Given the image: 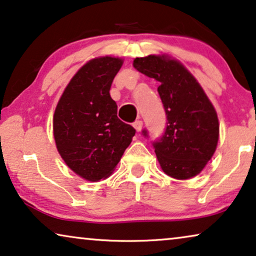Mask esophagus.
<instances>
[{"instance_id": "esophagus-1", "label": "esophagus", "mask_w": 256, "mask_h": 256, "mask_svg": "<svg viewBox=\"0 0 256 256\" xmlns=\"http://www.w3.org/2000/svg\"><path fill=\"white\" fill-rule=\"evenodd\" d=\"M134 128L136 129V132H140L142 130V127H143V122L142 121H136V122H134Z\"/></svg>"}]
</instances>
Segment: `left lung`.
Masks as SVG:
<instances>
[{"instance_id": "1", "label": "left lung", "mask_w": 256, "mask_h": 256, "mask_svg": "<svg viewBox=\"0 0 256 256\" xmlns=\"http://www.w3.org/2000/svg\"><path fill=\"white\" fill-rule=\"evenodd\" d=\"M138 72L160 82L166 114L163 135L152 142L160 168L168 176L188 180L212 158L219 138L216 112L197 80L180 62L150 54L132 62ZM148 138V132L143 130Z\"/></svg>"}]
</instances>
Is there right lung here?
<instances>
[{
    "instance_id": "obj_1",
    "label": "right lung",
    "mask_w": 256,
    "mask_h": 256,
    "mask_svg": "<svg viewBox=\"0 0 256 256\" xmlns=\"http://www.w3.org/2000/svg\"><path fill=\"white\" fill-rule=\"evenodd\" d=\"M122 64V59L108 56L86 62L54 110V136L62 158L90 182L110 176L136 132L118 118V104L110 94Z\"/></svg>"
}]
</instances>
